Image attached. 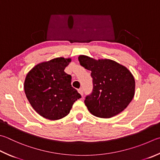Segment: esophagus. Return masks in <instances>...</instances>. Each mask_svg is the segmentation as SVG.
I'll return each mask as SVG.
<instances>
[{
	"label": "esophagus",
	"instance_id": "esophagus-1",
	"mask_svg": "<svg viewBox=\"0 0 160 160\" xmlns=\"http://www.w3.org/2000/svg\"><path fill=\"white\" fill-rule=\"evenodd\" d=\"M78 92H79L80 94L82 96L83 95V88H80L79 89H78Z\"/></svg>",
	"mask_w": 160,
	"mask_h": 160
}]
</instances>
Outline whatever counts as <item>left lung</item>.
Returning a JSON list of instances; mask_svg holds the SVG:
<instances>
[{
    "label": "left lung",
    "instance_id": "left-lung-1",
    "mask_svg": "<svg viewBox=\"0 0 160 160\" xmlns=\"http://www.w3.org/2000/svg\"><path fill=\"white\" fill-rule=\"evenodd\" d=\"M78 60L81 66L92 71L93 90L85 100L89 111L101 118H112L123 111L134 96L132 72L110 59L96 60L80 55Z\"/></svg>",
    "mask_w": 160,
    "mask_h": 160
}]
</instances>
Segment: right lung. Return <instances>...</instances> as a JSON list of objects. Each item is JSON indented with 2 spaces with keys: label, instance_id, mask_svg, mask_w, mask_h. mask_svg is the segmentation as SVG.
Here are the masks:
<instances>
[{
  "label": "right lung",
  "instance_id": "right-lung-1",
  "mask_svg": "<svg viewBox=\"0 0 160 160\" xmlns=\"http://www.w3.org/2000/svg\"><path fill=\"white\" fill-rule=\"evenodd\" d=\"M70 58H55L37 64L28 72L24 92L31 106L42 117L57 120L67 115L81 95L71 85L65 68Z\"/></svg>",
  "mask_w": 160,
  "mask_h": 160
}]
</instances>
